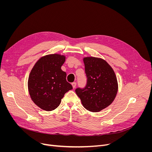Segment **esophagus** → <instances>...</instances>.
Wrapping results in <instances>:
<instances>
[{
  "label": "esophagus",
  "mask_w": 152,
  "mask_h": 152,
  "mask_svg": "<svg viewBox=\"0 0 152 152\" xmlns=\"http://www.w3.org/2000/svg\"><path fill=\"white\" fill-rule=\"evenodd\" d=\"M72 86H73V88L75 89L76 86V83H72Z\"/></svg>",
  "instance_id": "1"
}]
</instances>
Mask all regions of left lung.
<instances>
[{
	"mask_svg": "<svg viewBox=\"0 0 152 152\" xmlns=\"http://www.w3.org/2000/svg\"><path fill=\"white\" fill-rule=\"evenodd\" d=\"M87 84L75 90L83 107L92 112H99L111 104L118 92V84L115 71L100 58H83Z\"/></svg>",
	"mask_w": 152,
	"mask_h": 152,
	"instance_id": "obj_1",
	"label": "left lung"
}]
</instances>
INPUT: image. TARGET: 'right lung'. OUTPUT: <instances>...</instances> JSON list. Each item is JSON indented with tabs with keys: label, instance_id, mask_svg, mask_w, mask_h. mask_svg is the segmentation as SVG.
I'll list each match as a JSON object with an SVG mask.
<instances>
[{
	"label": "right lung",
	"instance_id": "right-lung-1",
	"mask_svg": "<svg viewBox=\"0 0 152 152\" xmlns=\"http://www.w3.org/2000/svg\"><path fill=\"white\" fill-rule=\"evenodd\" d=\"M65 58V55L58 53L45 55L30 72L28 87L31 99L43 110L57 108L65 94L73 89L66 81V73L61 69Z\"/></svg>",
	"mask_w": 152,
	"mask_h": 152
}]
</instances>
